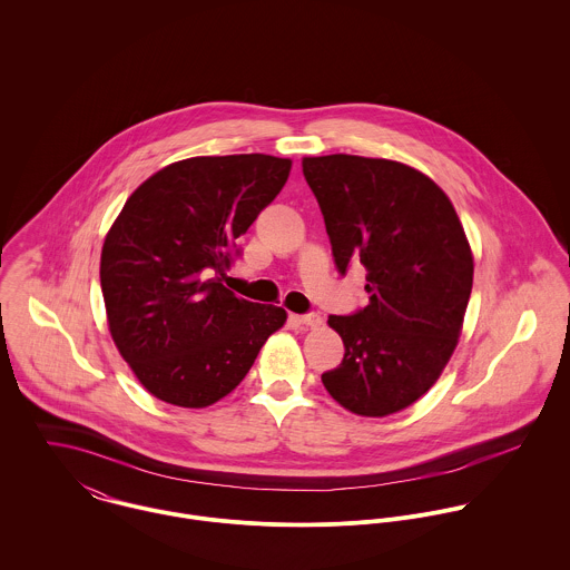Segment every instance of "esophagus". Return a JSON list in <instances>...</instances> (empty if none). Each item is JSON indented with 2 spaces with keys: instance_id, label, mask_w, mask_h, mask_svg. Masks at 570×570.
<instances>
[{
  "instance_id": "esophagus-1",
  "label": "esophagus",
  "mask_w": 570,
  "mask_h": 570,
  "mask_svg": "<svg viewBox=\"0 0 570 570\" xmlns=\"http://www.w3.org/2000/svg\"><path fill=\"white\" fill-rule=\"evenodd\" d=\"M292 323L294 325H303V326H312V328H316V326L323 325V318H321V314H303V316H292Z\"/></svg>"
}]
</instances>
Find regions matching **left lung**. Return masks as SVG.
<instances>
[{
  "instance_id": "8db88e82",
  "label": "left lung",
  "mask_w": 570,
  "mask_h": 570,
  "mask_svg": "<svg viewBox=\"0 0 570 570\" xmlns=\"http://www.w3.org/2000/svg\"><path fill=\"white\" fill-rule=\"evenodd\" d=\"M340 274L366 267L368 305L328 316L344 360L323 373L328 395L362 416L414 404L452 357L474 258L448 195L406 164L360 156L305 158Z\"/></svg>"
}]
</instances>
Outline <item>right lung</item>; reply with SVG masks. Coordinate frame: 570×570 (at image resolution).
<instances>
[{
    "instance_id": "1",
    "label": "right lung",
    "mask_w": 570,
    "mask_h": 570,
    "mask_svg": "<svg viewBox=\"0 0 570 570\" xmlns=\"http://www.w3.org/2000/svg\"><path fill=\"white\" fill-rule=\"evenodd\" d=\"M292 160L242 154L168 164L127 199L105 237L100 287L111 337L166 404L206 407L235 391L283 307L235 296L219 276L274 202Z\"/></svg>"
}]
</instances>
